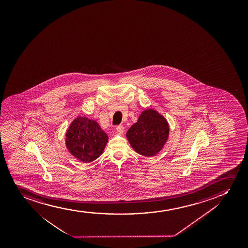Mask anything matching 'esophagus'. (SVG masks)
Instances as JSON below:
<instances>
[{"label":"esophagus","instance_id":"34e87169","mask_svg":"<svg viewBox=\"0 0 248 248\" xmlns=\"http://www.w3.org/2000/svg\"><path fill=\"white\" fill-rule=\"evenodd\" d=\"M117 131L119 133V134H123V132H124V127H123V125H117Z\"/></svg>","mask_w":248,"mask_h":248}]
</instances>
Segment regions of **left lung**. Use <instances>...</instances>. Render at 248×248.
I'll return each mask as SVG.
<instances>
[{"mask_svg": "<svg viewBox=\"0 0 248 248\" xmlns=\"http://www.w3.org/2000/svg\"><path fill=\"white\" fill-rule=\"evenodd\" d=\"M170 134V125L164 116L152 108L145 109L126 132L132 149L143 156L156 155Z\"/></svg>", "mask_w": 248, "mask_h": 248, "instance_id": "8db88e82", "label": "left lung"}]
</instances>
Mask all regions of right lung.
<instances>
[{"mask_svg":"<svg viewBox=\"0 0 248 248\" xmlns=\"http://www.w3.org/2000/svg\"><path fill=\"white\" fill-rule=\"evenodd\" d=\"M108 136L95 120L78 117L72 122L65 133L69 153L81 162L90 163L103 154Z\"/></svg>","mask_w":248,"mask_h":248,"instance_id":"1","label":"right lung"}]
</instances>
